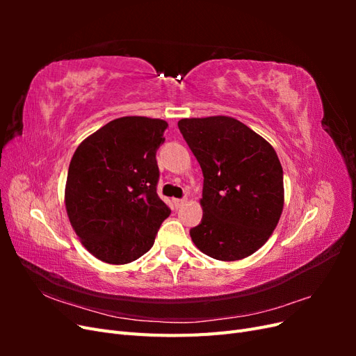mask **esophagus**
<instances>
[{
    "label": "esophagus",
    "instance_id": "1",
    "mask_svg": "<svg viewBox=\"0 0 356 356\" xmlns=\"http://www.w3.org/2000/svg\"><path fill=\"white\" fill-rule=\"evenodd\" d=\"M186 202H187V199H174V207L175 208H181Z\"/></svg>",
    "mask_w": 356,
    "mask_h": 356
}]
</instances>
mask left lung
I'll list each match as a JSON object with an SVG mask.
<instances>
[{"label":"left lung","instance_id":"obj_1","mask_svg":"<svg viewBox=\"0 0 356 356\" xmlns=\"http://www.w3.org/2000/svg\"><path fill=\"white\" fill-rule=\"evenodd\" d=\"M178 127L203 174V217L191 241L221 261L254 254L284 208V170L273 147L233 117L182 118Z\"/></svg>","mask_w":356,"mask_h":356}]
</instances>
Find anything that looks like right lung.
<instances>
[{
    "instance_id": "add662e5",
    "label": "right lung",
    "mask_w": 356,
    "mask_h": 356,
    "mask_svg": "<svg viewBox=\"0 0 356 356\" xmlns=\"http://www.w3.org/2000/svg\"><path fill=\"white\" fill-rule=\"evenodd\" d=\"M166 127L159 118L120 117L75 149L65 187L67 213L86 250L101 261L138 260L169 217L170 209L157 195L156 160Z\"/></svg>"
}]
</instances>
